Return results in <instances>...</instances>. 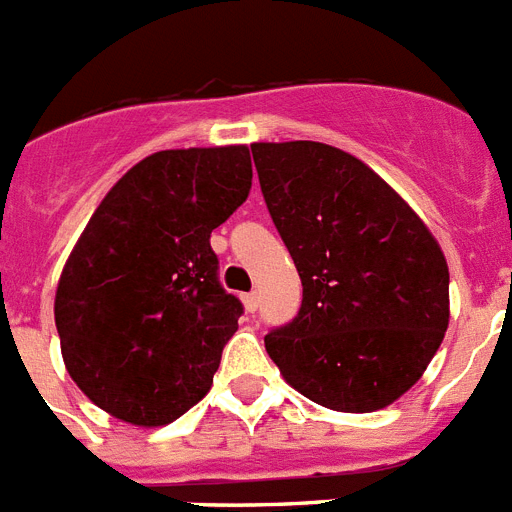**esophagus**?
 <instances>
[{
	"instance_id": "esophagus-1",
	"label": "esophagus",
	"mask_w": 512,
	"mask_h": 512,
	"mask_svg": "<svg viewBox=\"0 0 512 512\" xmlns=\"http://www.w3.org/2000/svg\"><path fill=\"white\" fill-rule=\"evenodd\" d=\"M242 302H244V309H247V312H255L257 304H260V296H257V291H249V294L242 296Z\"/></svg>"
}]
</instances>
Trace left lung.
<instances>
[{
  "label": "left lung",
  "mask_w": 512,
  "mask_h": 512,
  "mask_svg": "<svg viewBox=\"0 0 512 512\" xmlns=\"http://www.w3.org/2000/svg\"><path fill=\"white\" fill-rule=\"evenodd\" d=\"M260 190L302 278L296 317L265 336L291 388L369 414L424 375L450 320L440 244L388 182L312 140L252 145Z\"/></svg>",
  "instance_id": "left-lung-1"
}]
</instances>
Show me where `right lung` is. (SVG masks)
Masks as SVG:
<instances>
[{"instance_id":"1","label":"right lung","mask_w":512,"mask_h":512,"mask_svg":"<svg viewBox=\"0 0 512 512\" xmlns=\"http://www.w3.org/2000/svg\"><path fill=\"white\" fill-rule=\"evenodd\" d=\"M252 187L244 145L158 150L103 197L54 299L64 367L122 422L161 427L213 385L244 307L218 281L210 231Z\"/></svg>"}]
</instances>
